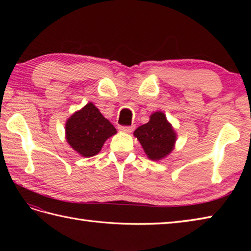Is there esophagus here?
Masks as SVG:
<instances>
[{
	"label": "esophagus",
	"mask_w": 251,
	"mask_h": 251,
	"mask_svg": "<svg viewBox=\"0 0 251 251\" xmlns=\"http://www.w3.org/2000/svg\"><path fill=\"white\" fill-rule=\"evenodd\" d=\"M119 129L121 131H124V132H131L132 129H134V127L132 126H119Z\"/></svg>",
	"instance_id": "obj_1"
}]
</instances>
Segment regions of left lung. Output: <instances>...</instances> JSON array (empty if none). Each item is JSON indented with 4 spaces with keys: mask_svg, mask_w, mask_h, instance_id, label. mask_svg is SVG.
<instances>
[{
    "mask_svg": "<svg viewBox=\"0 0 251 251\" xmlns=\"http://www.w3.org/2000/svg\"><path fill=\"white\" fill-rule=\"evenodd\" d=\"M137 137L148 157L158 161L166 157L174 150L177 139L173 126L167 121L163 112H154L147 124L141 125L135 130Z\"/></svg>",
    "mask_w": 251,
    "mask_h": 251,
    "instance_id": "8db88e82",
    "label": "left lung"
}]
</instances>
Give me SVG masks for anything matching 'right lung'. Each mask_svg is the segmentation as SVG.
<instances>
[{"mask_svg": "<svg viewBox=\"0 0 251 251\" xmlns=\"http://www.w3.org/2000/svg\"><path fill=\"white\" fill-rule=\"evenodd\" d=\"M115 134V127L92 102L73 113L66 123L68 143L85 157L98 154L105 140Z\"/></svg>", "mask_w": 251, "mask_h": 251, "instance_id": "add662e5", "label": "right lung"}]
</instances>
